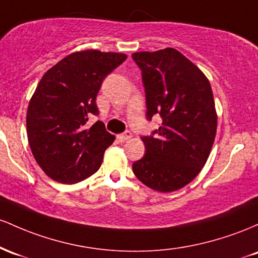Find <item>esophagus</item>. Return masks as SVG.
I'll list each match as a JSON object with an SVG mask.
<instances>
[{
	"label": "esophagus",
	"mask_w": 258,
	"mask_h": 258,
	"mask_svg": "<svg viewBox=\"0 0 258 258\" xmlns=\"http://www.w3.org/2000/svg\"><path fill=\"white\" fill-rule=\"evenodd\" d=\"M130 138H132V133H130V132H125V133H123V134L118 135V139H119L121 143H124V141L129 140Z\"/></svg>",
	"instance_id": "34e87169"
}]
</instances>
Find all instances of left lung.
Wrapping results in <instances>:
<instances>
[{
  "label": "left lung",
  "mask_w": 258,
  "mask_h": 258,
  "mask_svg": "<svg viewBox=\"0 0 258 258\" xmlns=\"http://www.w3.org/2000/svg\"><path fill=\"white\" fill-rule=\"evenodd\" d=\"M146 94L147 119L160 114L162 124L143 137L146 153L133 172L160 192L181 189L201 172L217 132V112L206 75L175 48L135 52Z\"/></svg>",
  "instance_id": "obj_1"
}]
</instances>
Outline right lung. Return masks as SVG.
<instances>
[{"mask_svg": "<svg viewBox=\"0 0 258 258\" xmlns=\"http://www.w3.org/2000/svg\"><path fill=\"white\" fill-rule=\"evenodd\" d=\"M126 54L86 50L74 52L48 69L37 84L27 112V133L37 164L53 180L75 184L96 173L114 135L97 114L96 96L106 75Z\"/></svg>", "mask_w": 258, "mask_h": 258, "instance_id": "add662e5", "label": "right lung"}]
</instances>
